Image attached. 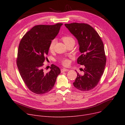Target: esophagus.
Listing matches in <instances>:
<instances>
[{
	"label": "esophagus",
	"mask_w": 125,
	"mask_h": 125,
	"mask_svg": "<svg viewBox=\"0 0 125 125\" xmlns=\"http://www.w3.org/2000/svg\"><path fill=\"white\" fill-rule=\"evenodd\" d=\"M68 70H69V69H66V68H63V69H62L61 70V73H63V72L67 71H68Z\"/></svg>",
	"instance_id": "esophagus-1"
}]
</instances>
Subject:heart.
<instances>
[{
	"label": "heart",
	"mask_w": 125,
	"mask_h": 125,
	"mask_svg": "<svg viewBox=\"0 0 125 125\" xmlns=\"http://www.w3.org/2000/svg\"><path fill=\"white\" fill-rule=\"evenodd\" d=\"M62 40L64 42V43H65V44L68 43V42H72V41H74V39L71 36L69 35H66V36H64L63 37H62ZM56 42V40L55 39H52V40L51 42V43L49 45V49L50 51H52L53 50L54 48V46H55V44ZM61 62L62 63V64L63 65H65V66H67L69 64V61L68 59H66V58H63L62 59Z\"/></svg>",
	"instance_id": "1"
}]
</instances>
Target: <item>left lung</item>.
Here are the masks:
<instances>
[{"label":"left lung","instance_id":"1","mask_svg":"<svg viewBox=\"0 0 125 125\" xmlns=\"http://www.w3.org/2000/svg\"><path fill=\"white\" fill-rule=\"evenodd\" d=\"M65 26L77 39L82 53L77 62L84 66L82 69L83 74L77 73L73 86L82 91H90L97 86L105 67L106 58L103 43L98 33L90 25L73 23L65 24Z\"/></svg>","mask_w":125,"mask_h":125}]
</instances>
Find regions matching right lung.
<instances>
[{
  "instance_id": "obj_1",
  "label": "right lung",
  "mask_w": 125,
  "mask_h": 125,
  "mask_svg": "<svg viewBox=\"0 0 125 125\" xmlns=\"http://www.w3.org/2000/svg\"><path fill=\"white\" fill-rule=\"evenodd\" d=\"M62 23L34 26L24 35L18 50L17 66L26 86L32 92L43 94L54 87L60 68L52 64L49 73L42 68L51 42L57 35Z\"/></svg>"
}]
</instances>
